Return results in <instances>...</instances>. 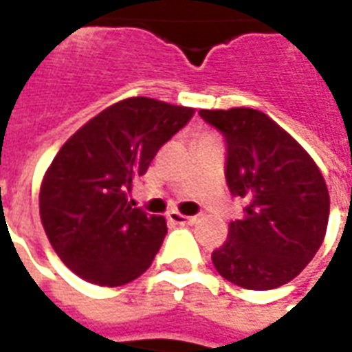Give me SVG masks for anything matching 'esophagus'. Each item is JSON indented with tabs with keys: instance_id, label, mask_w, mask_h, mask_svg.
<instances>
[{
	"instance_id": "esophagus-1",
	"label": "esophagus",
	"mask_w": 352,
	"mask_h": 352,
	"mask_svg": "<svg viewBox=\"0 0 352 352\" xmlns=\"http://www.w3.org/2000/svg\"><path fill=\"white\" fill-rule=\"evenodd\" d=\"M168 221L171 222V224H177V226H184V224H192L196 219H194V217L181 214L179 211H171V213H168Z\"/></svg>"
}]
</instances>
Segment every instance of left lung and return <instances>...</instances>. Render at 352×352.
Listing matches in <instances>:
<instances>
[{"mask_svg": "<svg viewBox=\"0 0 352 352\" xmlns=\"http://www.w3.org/2000/svg\"><path fill=\"white\" fill-rule=\"evenodd\" d=\"M226 141V183L243 198L213 265L230 283L270 290L300 275L322 245L330 214L324 177L292 135L262 111L201 109Z\"/></svg>", "mask_w": 352, "mask_h": 352, "instance_id": "8db88e82", "label": "left lung"}]
</instances>
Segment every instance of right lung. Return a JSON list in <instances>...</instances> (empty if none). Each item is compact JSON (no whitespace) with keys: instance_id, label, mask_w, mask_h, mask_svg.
<instances>
[{"instance_id":"obj_1","label":"right lung","mask_w":352,"mask_h":352,"mask_svg":"<svg viewBox=\"0 0 352 352\" xmlns=\"http://www.w3.org/2000/svg\"><path fill=\"white\" fill-rule=\"evenodd\" d=\"M194 109L128 98L67 139L43 177L39 213L60 260L80 279L120 287L153 264L166 219L133 207L131 181L145 175Z\"/></svg>"}]
</instances>
